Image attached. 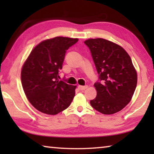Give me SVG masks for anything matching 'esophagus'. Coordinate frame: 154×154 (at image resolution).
Wrapping results in <instances>:
<instances>
[{
  "label": "esophagus",
  "instance_id": "1",
  "mask_svg": "<svg viewBox=\"0 0 154 154\" xmlns=\"http://www.w3.org/2000/svg\"><path fill=\"white\" fill-rule=\"evenodd\" d=\"M78 88L80 90H84L88 88V85H84V86H83V85H78Z\"/></svg>",
  "mask_w": 154,
  "mask_h": 154
}]
</instances>
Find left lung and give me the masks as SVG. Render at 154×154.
I'll list each match as a JSON object with an SVG mask.
<instances>
[{"instance_id": "left-lung-1", "label": "left lung", "mask_w": 154, "mask_h": 154, "mask_svg": "<svg viewBox=\"0 0 154 154\" xmlns=\"http://www.w3.org/2000/svg\"><path fill=\"white\" fill-rule=\"evenodd\" d=\"M84 43L103 82L94 85L97 95L90 105L105 115L120 111L131 100L137 84V72L131 58L122 47L112 41L97 38Z\"/></svg>"}]
</instances>
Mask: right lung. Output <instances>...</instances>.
<instances>
[{
	"mask_svg": "<svg viewBox=\"0 0 154 154\" xmlns=\"http://www.w3.org/2000/svg\"><path fill=\"white\" fill-rule=\"evenodd\" d=\"M78 38L56 36L35 46L23 64L21 80L28 100L43 113L56 115L71 105L76 85L59 81L65 53Z\"/></svg>",
	"mask_w": 154,
	"mask_h": 154,
	"instance_id": "right-lung-1",
	"label": "right lung"
}]
</instances>
